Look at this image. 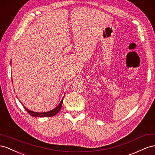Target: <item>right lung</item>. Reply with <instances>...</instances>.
<instances>
[{"label": "right lung", "mask_w": 155, "mask_h": 155, "mask_svg": "<svg viewBox=\"0 0 155 155\" xmlns=\"http://www.w3.org/2000/svg\"><path fill=\"white\" fill-rule=\"evenodd\" d=\"M63 100H64V97L62 98V99L61 100L60 104L57 106V107L51 111H48L47 112H35L33 111H31V110H28L27 108H26L25 107H23L25 108V109L26 110L30 116H32L33 117H52L55 116L56 114H57L58 113V112L61 110V106H62V103H63Z\"/></svg>", "instance_id": "obj_1"}]
</instances>
